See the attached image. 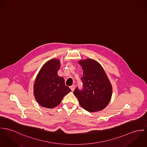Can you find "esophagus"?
<instances>
[{
  "mask_svg": "<svg viewBox=\"0 0 147 147\" xmlns=\"http://www.w3.org/2000/svg\"><path fill=\"white\" fill-rule=\"evenodd\" d=\"M70 89H71V91H73L74 90V88H75V86H74V85H72V86H71L70 87Z\"/></svg>",
  "mask_w": 147,
  "mask_h": 147,
  "instance_id": "34e87169",
  "label": "esophagus"
}]
</instances>
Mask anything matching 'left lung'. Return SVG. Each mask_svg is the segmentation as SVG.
I'll use <instances>...</instances> for the list:
<instances>
[{
  "instance_id": "8db88e82",
  "label": "left lung",
  "mask_w": 147,
  "mask_h": 147,
  "mask_svg": "<svg viewBox=\"0 0 147 147\" xmlns=\"http://www.w3.org/2000/svg\"><path fill=\"white\" fill-rule=\"evenodd\" d=\"M78 62L83 70V88L80 91L76 88L74 94L85 110L90 112L102 111L111 101L112 84L102 66L96 60L88 58Z\"/></svg>"
}]
</instances>
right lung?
<instances>
[{
  "instance_id": "1",
  "label": "right lung",
  "mask_w": 147,
  "mask_h": 147,
  "mask_svg": "<svg viewBox=\"0 0 147 147\" xmlns=\"http://www.w3.org/2000/svg\"><path fill=\"white\" fill-rule=\"evenodd\" d=\"M60 61L53 59L41 67L34 83V95L37 102L46 108L59 105L64 96L71 91L65 84L63 77L57 74Z\"/></svg>"
}]
</instances>
